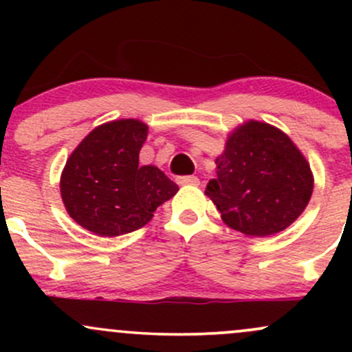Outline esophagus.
<instances>
[{
  "label": "esophagus",
  "mask_w": 352,
  "mask_h": 352,
  "mask_svg": "<svg viewBox=\"0 0 352 352\" xmlns=\"http://www.w3.org/2000/svg\"><path fill=\"white\" fill-rule=\"evenodd\" d=\"M177 184L179 185H195L197 187V185L200 184V180L193 175H185V177H179V179H177Z\"/></svg>",
  "instance_id": "esophagus-1"
}]
</instances>
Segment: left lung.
<instances>
[{
  "label": "left lung",
  "mask_w": 352,
  "mask_h": 352,
  "mask_svg": "<svg viewBox=\"0 0 352 352\" xmlns=\"http://www.w3.org/2000/svg\"><path fill=\"white\" fill-rule=\"evenodd\" d=\"M205 195L221 220L246 236L280 233L305 212L314 180L308 160L285 132L248 120L228 135Z\"/></svg>",
  "instance_id": "8db88e82"
}]
</instances>
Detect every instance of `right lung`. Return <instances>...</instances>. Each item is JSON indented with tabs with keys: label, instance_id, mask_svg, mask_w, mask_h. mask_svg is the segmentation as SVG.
<instances>
[{
	"label": "right lung",
	"instance_id": "right-lung-1",
	"mask_svg": "<svg viewBox=\"0 0 352 352\" xmlns=\"http://www.w3.org/2000/svg\"><path fill=\"white\" fill-rule=\"evenodd\" d=\"M147 124L106 122L84 137L60 173V197L76 223L100 236L135 232L177 192L175 182L153 165H139Z\"/></svg>",
	"mask_w": 352,
	"mask_h": 352
}]
</instances>
